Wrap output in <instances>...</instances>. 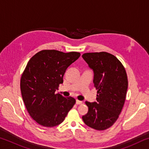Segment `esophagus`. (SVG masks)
<instances>
[{"label":"esophagus","instance_id":"obj_1","mask_svg":"<svg viewBox=\"0 0 149 149\" xmlns=\"http://www.w3.org/2000/svg\"><path fill=\"white\" fill-rule=\"evenodd\" d=\"M82 103V101H81V100H76V104H81Z\"/></svg>","mask_w":149,"mask_h":149}]
</instances>
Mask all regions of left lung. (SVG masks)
Masks as SVG:
<instances>
[{
    "instance_id": "obj_1",
    "label": "left lung",
    "mask_w": 149,
    "mask_h": 149,
    "mask_svg": "<svg viewBox=\"0 0 149 149\" xmlns=\"http://www.w3.org/2000/svg\"><path fill=\"white\" fill-rule=\"evenodd\" d=\"M82 57L93 70V84L97 90V102H85L89 110L82 119L93 129L107 130L118 120L124 104L127 74L120 60L107 52H88Z\"/></svg>"
}]
</instances>
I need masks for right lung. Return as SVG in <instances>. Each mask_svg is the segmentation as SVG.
Masks as SVG:
<instances>
[{
  "label": "right lung",
  "mask_w": 149,
  "mask_h": 149,
  "mask_svg": "<svg viewBox=\"0 0 149 149\" xmlns=\"http://www.w3.org/2000/svg\"><path fill=\"white\" fill-rule=\"evenodd\" d=\"M80 53L41 50L27 62L20 80L22 99L27 112L39 125L54 127L64 120L75 103L73 97L55 94L65 70Z\"/></svg>",
  "instance_id": "1"
}]
</instances>
